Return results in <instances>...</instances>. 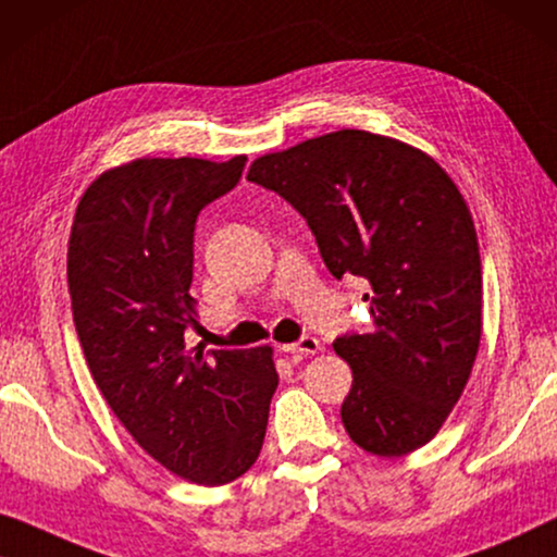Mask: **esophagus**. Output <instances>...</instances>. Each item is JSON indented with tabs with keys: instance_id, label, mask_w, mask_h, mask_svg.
Instances as JSON below:
<instances>
[{
	"instance_id": "esophagus-1",
	"label": "esophagus",
	"mask_w": 557,
	"mask_h": 557,
	"mask_svg": "<svg viewBox=\"0 0 557 557\" xmlns=\"http://www.w3.org/2000/svg\"><path fill=\"white\" fill-rule=\"evenodd\" d=\"M282 350L289 356H315L320 354V341L312 338V335H302L297 343H289V346H282Z\"/></svg>"
}]
</instances>
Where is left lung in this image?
Instances as JSON below:
<instances>
[{
    "label": "left lung",
    "mask_w": 557,
    "mask_h": 557,
    "mask_svg": "<svg viewBox=\"0 0 557 557\" xmlns=\"http://www.w3.org/2000/svg\"><path fill=\"white\" fill-rule=\"evenodd\" d=\"M247 178L300 211L333 277L371 285L373 331L333 343L354 371L348 436L379 457L432 442L482 335L480 245L457 184L419 148L356 128L260 156Z\"/></svg>",
    "instance_id": "1"
}]
</instances>
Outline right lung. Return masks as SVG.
I'll use <instances>...</instances> for the list:
<instances>
[{"label": "right lung", "instance_id": "1", "mask_svg": "<svg viewBox=\"0 0 557 557\" xmlns=\"http://www.w3.org/2000/svg\"><path fill=\"white\" fill-rule=\"evenodd\" d=\"M230 161L136 159L100 174L77 203L67 287L100 394L144 451L182 480L219 487L260 457L277 388L272 348H189L197 327L194 226L232 191Z\"/></svg>", "mask_w": 557, "mask_h": 557}]
</instances>
